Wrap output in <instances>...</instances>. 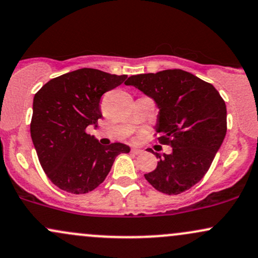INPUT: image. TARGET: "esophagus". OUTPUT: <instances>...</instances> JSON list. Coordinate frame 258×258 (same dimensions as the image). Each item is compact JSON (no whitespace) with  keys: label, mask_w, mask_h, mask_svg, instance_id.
Listing matches in <instances>:
<instances>
[{"label":"esophagus","mask_w":258,"mask_h":258,"mask_svg":"<svg viewBox=\"0 0 258 258\" xmlns=\"http://www.w3.org/2000/svg\"><path fill=\"white\" fill-rule=\"evenodd\" d=\"M141 152H143V151H141L140 149H138V147H133V149H132L133 155H140Z\"/></svg>","instance_id":"esophagus-1"}]
</instances>
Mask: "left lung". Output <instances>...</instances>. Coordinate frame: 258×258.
<instances>
[{
  "mask_svg": "<svg viewBox=\"0 0 258 258\" xmlns=\"http://www.w3.org/2000/svg\"><path fill=\"white\" fill-rule=\"evenodd\" d=\"M125 85L155 101L158 140L173 147L169 155L155 153L160 161L146 180L167 195L189 190L210 169L227 134V107L219 92L181 69L132 75Z\"/></svg>",
  "mask_w": 258,
  "mask_h": 258,
  "instance_id": "left-lung-1",
  "label": "left lung"
}]
</instances>
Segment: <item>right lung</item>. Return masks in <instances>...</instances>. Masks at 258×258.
<instances>
[{"mask_svg":"<svg viewBox=\"0 0 258 258\" xmlns=\"http://www.w3.org/2000/svg\"><path fill=\"white\" fill-rule=\"evenodd\" d=\"M126 75L82 68L51 79L36 92L30 134L48 179L71 194H86L102 183L125 144L103 146L86 133L102 117L101 96L119 86Z\"/></svg>","mask_w":258,"mask_h":258,"instance_id":"1","label":"right lung"}]
</instances>
